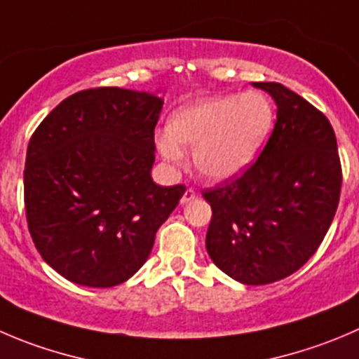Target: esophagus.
Masks as SVG:
<instances>
[{"label": "esophagus", "mask_w": 359, "mask_h": 359, "mask_svg": "<svg viewBox=\"0 0 359 359\" xmlns=\"http://www.w3.org/2000/svg\"><path fill=\"white\" fill-rule=\"evenodd\" d=\"M194 196H196V191H194L193 187H187L186 193H184V196H182V200H180V203H182V205L189 203L191 200H194Z\"/></svg>", "instance_id": "esophagus-1"}]
</instances>
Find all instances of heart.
Segmentation results:
<instances>
[{
  "instance_id": "b5f03b06",
  "label": "heart",
  "mask_w": 359,
  "mask_h": 359,
  "mask_svg": "<svg viewBox=\"0 0 359 359\" xmlns=\"http://www.w3.org/2000/svg\"><path fill=\"white\" fill-rule=\"evenodd\" d=\"M273 128V107L261 93L198 100L172 114L168 133L158 137V149L179 163L184 147H193V165L208 182H224L245 172L263 149Z\"/></svg>"
}]
</instances>
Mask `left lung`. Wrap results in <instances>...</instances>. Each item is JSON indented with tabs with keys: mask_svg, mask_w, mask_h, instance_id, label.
Instances as JSON below:
<instances>
[{
	"mask_svg": "<svg viewBox=\"0 0 359 359\" xmlns=\"http://www.w3.org/2000/svg\"><path fill=\"white\" fill-rule=\"evenodd\" d=\"M252 86L276 102V126L242 175L203 193L212 207L205 245L226 276L263 286L297 272L321 245L342 166L325 114L279 82Z\"/></svg>",
	"mask_w": 359,
	"mask_h": 359,
	"instance_id": "obj_1",
	"label": "left lung"
}]
</instances>
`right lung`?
I'll return each instance as SVG.
<instances>
[{"instance_id":"1","label":"right lung","mask_w":359,"mask_h":359,"mask_svg":"<svg viewBox=\"0 0 359 359\" xmlns=\"http://www.w3.org/2000/svg\"><path fill=\"white\" fill-rule=\"evenodd\" d=\"M163 100L96 87L62 100L31 137L24 168L27 228L43 261L87 287L138 272L186 186L152 180Z\"/></svg>"}]
</instances>
